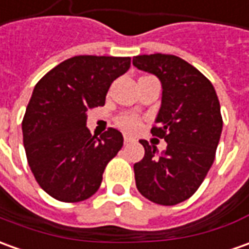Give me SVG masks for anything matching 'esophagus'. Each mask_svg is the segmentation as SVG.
I'll list each match as a JSON object with an SVG mask.
<instances>
[{"mask_svg": "<svg viewBox=\"0 0 249 249\" xmlns=\"http://www.w3.org/2000/svg\"><path fill=\"white\" fill-rule=\"evenodd\" d=\"M133 140H135V139L131 138V136H125V138H124V143H125V144H129V143H132Z\"/></svg>", "mask_w": 249, "mask_h": 249, "instance_id": "obj_1", "label": "esophagus"}]
</instances>
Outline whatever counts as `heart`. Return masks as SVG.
<instances>
[{
    "label": "heart",
    "instance_id": "1",
    "mask_svg": "<svg viewBox=\"0 0 249 249\" xmlns=\"http://www.w3.org/2000/svg\"><path fill=\"white\" fill-rule=\"evenodd\" d=\"M117 125L126 132H133L136 131L140 125L139 118L135 114H124V116H120L117 120Z\"/></svg>",
    "mask_w": 249,
    "mask_h": 249
}]
</instances>
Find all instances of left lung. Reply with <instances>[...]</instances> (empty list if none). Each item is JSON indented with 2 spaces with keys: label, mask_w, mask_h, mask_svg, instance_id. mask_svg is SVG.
<instances>
[{
  "label": "left lung",
  "mask_w": 249,
  "mask_h": 249,
  "mask_svg": "<svg viewBox=\"0 0 249 249\" xmlns=\"http://www.w3.org/2000/svg\"><path fill=\"white\" fill-rule=\"evenodd\" d=\"M132 64L160 79V107L151 132L167 144L160 153L139 140L144 157L133 165L136 187L148 200L173 206L195 194L214 162L222 132L219 101L209 79L180 57L143 54Z\"/></svg>",
  "instance_id": "8db88e82"
}]
</instances>
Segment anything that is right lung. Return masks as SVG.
<instances>
[{"label": "right lung", "instance_id": "obj_1", "mask_svg": "<svg viewBox=\"0 0 249 249\" xmlns=\"http://www.w3.org/2000/svg\"><path fill=\"white\" fill-rule=\"evenodd\" d=\"M129 67V57L76 55L36 83L21 124L23 143L35 180L54 199L82 202L99 188L124 138L116 128L92 136L87 110L105 105L110 84Z\"/></svg>", "mask_w": 249, "mask_h": 249}]
</instances>
